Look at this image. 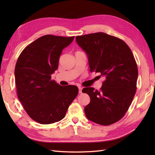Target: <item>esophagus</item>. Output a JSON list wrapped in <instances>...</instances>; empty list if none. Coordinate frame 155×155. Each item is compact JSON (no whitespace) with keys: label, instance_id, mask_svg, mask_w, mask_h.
Returning a JSON list of instances; mask_svg holds the SVG:
<instances>
[{"label":"esophagus","instance_id":"esophagus-1","mask_svg":"<svg viewBox=\"0 0 155 155\" xmlns=\"http://www.w3.org/2000/svg\"><path fill=\"white\" fill-rule=\"evenodd\" d=\"M82 90H83V88L78 87V93H79V94L82 93Z\"/></svg>","mask_w":155,"mask_h":155}]
</instances>
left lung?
I'll list each match as a JSON object with an SVG mask.
<instances>
[{
	"instance_id": "obj_1",
	"label": "left lung",
	"mask_w": 155,
	"mask_h": 155,
	"mask_svg": "<svg viewBox=\"0 0 155 155\" xmlns=\"http://www.w3.org/2000/svg\"><path fill=\"white\" fill-rule=\"evenodd\" d=\"M77 44L86 52L90 71L105 77L100 91L86 87L91 98L84 108L88 120L110 125L120 120L136 93L138 68L129 47L120 38L104 32L77 36Z\"/></svg>"
}]
</instances>
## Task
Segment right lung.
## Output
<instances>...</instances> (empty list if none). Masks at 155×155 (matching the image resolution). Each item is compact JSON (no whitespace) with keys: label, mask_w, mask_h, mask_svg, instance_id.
<instances>
[{"label":"right lung","mask_w":155,"mask_h":155,"mask_svg":"<svg viewBox=\"0 0 155 155\" xmlns=\"http://www.w3.org/2000/svg\"><path fill=\"white\" fill-rule=\"evenodd\" d=\"M74 38L42 36L25 48L18 58L15 69L17 96L28 116L38 123L62 120L78 93L77 87H62L51 79L62 50Z\"/></svg>","instance_id":"add662e5"}]
</instances>
